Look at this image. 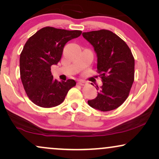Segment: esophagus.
I'll return each mask as SVG.
<instances>
[{
  "label": "esophagus",
  "mask_w": 159,
  "mask_h": 159,
  "mask_svg": "<svg viewBox=\"0 0 159 159\" xmlns=\"http://www.w3.org/2000/svg\"><path fill=\"white\" fill-rule=\"evenodd\" d=\"M78 84H80V85H84V84H85L87 82H85V81H84V80H78Z\"/></svg>",
  "instance_id": "obj_1"
}]
</instances>
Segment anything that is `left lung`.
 <instances>
[{"mask_svg": "<svg viewBox=\"0 0 159 159\" xmlns=\"http://www.w3.org/2000/svg\"><path fill=\"white\" fill-rule=\"evenodd\" d=\"M82 36L94 48L97 69L103 85L97 86L98 95L89 106L101 111L119 107L129 95L134 82V59L123 40L109 30L83 32Z\"/></svg>", "mask_w": 159, "mask_h": 159, "instance_id": "left-lung-1", "label": "left lung"}]
</instances>
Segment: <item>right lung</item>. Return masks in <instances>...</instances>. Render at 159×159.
<instances>
[{"label": "right lung", "mask_w": 159, "mask_h": 159, "mask_svg": "<svg viewBox=\"0 0 159 159\" xmlns=\"http://www.w3.org/2000/svg\"><path fill=\"white\" fill-rule=\"evenodd\" d=\"M80 30L43 27L28 39L20 54V77L27 96L35 105L51 108L64 101L75 86L74 80L58 82L53 79L51 66L61 58L68 41L80 36Z\"/></svg>", "instance_id": "right-lung-1"}]
</instances>
